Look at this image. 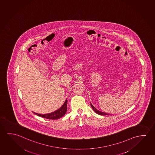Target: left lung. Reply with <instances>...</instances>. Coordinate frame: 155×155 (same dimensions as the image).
<instances>
[{
	"instance_id": "1",
	"label": "left lung",
	"mask_w": 155,
	"mask_h": 155,
	"mask_svg": "<svg viewBox=\"0 0 155 155\" xmlns=\"http://www.w3.org/2000/svg\"><path fill=\"white\" fill-rule=\"evenodd\" d=\"M91 106L93 108V110H94L96 113L98 114L101 115H110V114H107V113H104V112H101V111H99V110H97L95 107H94L93 105L91 104Z\"/></svg>"
}]
</instances>
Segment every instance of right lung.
Segmentation results:
<instances>
[{
	"instance_id": "1",
	"label": "right lung",
	"mask_w": 155,
	"mask_h": 155,
	"mask_svg": "<svg viewBox=\"0 0 155 155\" xmlns=\"http://www.w3.org/2000/svg\"><path fill=\"white\" fill-rule=\"evenodd\" d=\"M67 103H68V100L67 99L62 107L57 110L51 113L45 114H39L38 113H34V114L40 117H42L43 118H46L47 119H58L65 114L67 111Z\"/></svg>"
}]
</instances>
